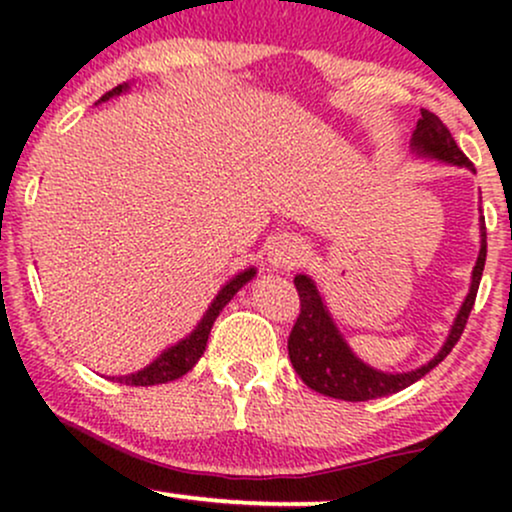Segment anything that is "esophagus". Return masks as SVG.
Returning a JSON list of instances; mask_svg holds the SVG:
<instances>
[{"label": "esophagus", "instance_id": "esophagus-1", "mask_svg": "<svg viewBox=\"0 0 512 512\" xmlns=\"http://www.w3.org/2000/svg\"><path fill=\"white\" fill-rule=\"evenodd\" d=\"M305 257H308V248H305L301 238H293V236L279 238L274 243L272 252H269V260H272L274 267H281V269L301 267Z\"/></svg>", "mask_w": 512, "mask_h": 512}]
</instances>
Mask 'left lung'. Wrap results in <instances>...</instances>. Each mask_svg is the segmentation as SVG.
Wrapping results in <instances>:
<instances>
[{"instance_id": "1", "label": "left lung", "mask_w": 512, "mask_h": 512, "mask_svg": "<svg viewBox=\"0 0 512 512\" xmlns=\"http://www.w3.org/2000/svg\"><path fill=\"white\" fill-rule=\"evenodd\" d=\"M414 149L421 154L448 161L452 166H467L472 168V161L462 154L460 146L455 144L448 127L440 122L438 115L431 110L421 108V120L414 132ZM486 264V223L481 221V250L477 267L472 272V289H469L467 298H464L460 315H457L455 325H452L448 342H445L440 354L428 361L426 366L411 370V373H383L366 366L363 361L351 354L346 346L342 334L334 327L330 313L322 305L320 293H317L315 284L308 276L298 274L293 279L296 284L298 298H301V313H298L293 330L289 334V356L296 373L310 390L320 392V395L344 399V402H366V399H378L385 395H395V392L404 390L416 380H421L428 370H433L450 354L452 346L460 342L464 327H467L469 313H472L474 301H477L481 272Z\"/></svg>"}]
</instances>
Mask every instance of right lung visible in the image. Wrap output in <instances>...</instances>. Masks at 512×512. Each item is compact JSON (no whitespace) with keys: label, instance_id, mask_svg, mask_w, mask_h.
I'll list each match as a JSON object with an SVG mask.
<instances>
[{"label":"right lung","instance_id":"right-lung-1","mask_svg":"<svg viewBox=\"0 0 512 512\" xmlns=\"http://www.w3.org/2000/svg\"><path fill=\"white\" fill-rule=\"evenodd\" d=\"M122 88L127 86H115L113 91H108L101 101H108V98L117 96V93L122 91ZM255 276V269H248V272H240L236 279L228 281L226 286L219 291V296H216V301L211 303V308L207 310V315L202 317V322L197 325V330L190 334L187 339H182L180 344L170 346L168 351H163L161 358H156L151 366H146L144 370H139V373H132V375H122V378H117V383H125V385H142V387H149V385H161V383H168V380H178L180 375H185L187 370H192V366L199 361V356L204 354V349H207V339H209V332H211V325H214V320L219 317V313L223 310V305L231 301L236 293L243 289V284H248V281Z\"/></svg>","mask_w":512,"mask_h":512}]
</instances>
